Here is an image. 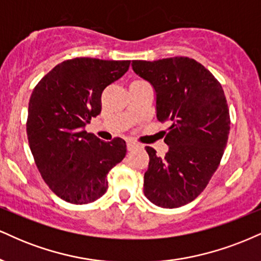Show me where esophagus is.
<instances>
[{
	"label": "esophagus",
	"mask_w": 261,
	"mask_h": 261,
	"mask_svg": "<svg viewBox=\"0 0 261 261\" xmlns=\"http://www.w3.org/2000/svg\"><path fill=\"white\" fill-rule=\"evenodd\" d=\"M137 148H139V144H137V143H134V142H130V140H128V142H127V149L129 150V151H132V150H134V149H137Z\"/></svg>",
	"instance_id": "34e87169"
}]
</instances>
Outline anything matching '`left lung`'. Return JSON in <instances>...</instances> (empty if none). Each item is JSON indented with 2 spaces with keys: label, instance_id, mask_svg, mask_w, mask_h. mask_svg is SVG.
<instances>
[{
  "label": "left lung",
  "instance_id": "1",
  "mask_svg": "<svg viewBox=\"0 0 261 261\" xmlns=\"http://www.w3.org/2000/svg\"><path fill=\"white\" fill-rule=\"evenodd\" d=\"M132 68L154 88L156 117L171 123L165 158L145 148L144 194L158 206H183L204 191L222 159L231 124L225 93L215 76L189 57L133 61Z\"/></svg>",
  "mask_w": 261,
  "mask_h": 261
}]
</instances>
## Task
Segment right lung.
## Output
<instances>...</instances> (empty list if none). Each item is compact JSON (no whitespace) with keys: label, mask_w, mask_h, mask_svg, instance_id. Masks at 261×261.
I'll use <instances>...</instances> for the list:
<instances>
[{"label":"right lung","mask_w":261,"mask_h":261,"mask_svg":"<svg viewBox=\"0 0 261 261\" xmlns=\"http://www.w3.org/2000/svg\"><path fill=\"white\" fill-rule=\"evenodd\" d=\"M130 61L79 57L57 64L33 90L27 134L39 172L57 197L88 204L107 191L106 176L123 160L125 142H103L85 125L101 112V94Z\"/></svg>","instance_id":"1"}]
</instances>
